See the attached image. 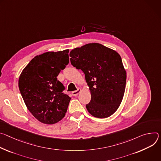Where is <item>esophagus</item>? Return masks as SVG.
I'll use <instances>...</instances> for the list:
<instances>
[{
    "mask_svg": "<svg viewBox=\"0 0 161 161\" xmlns=\"http://www.w3.org/2000/svg\"><path fill=\"white\" fill-rule=\"evenodd\" d=\"M81 92H82V90H81V89H79L78 90L73 92L72 93H71V94H72V95H73V96L76 97V96H77V95H78Z\"/></svg>",
    "mask_w": 161,
    "mask_h": 161,
    "instance_id": "esophagus-1",
    "label": "esophagus"
}]
</instances>
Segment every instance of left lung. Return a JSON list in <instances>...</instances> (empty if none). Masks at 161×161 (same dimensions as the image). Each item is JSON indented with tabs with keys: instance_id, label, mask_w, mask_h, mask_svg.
<instances>
[{
	"instance_id": "8db88e82",
	"label": "left lung",
	"mask_w": 161,
	"mask_h": 161,
	"mask_svg": "<svg viewBox=\"0 0 161 161\" xmlns=\"http://www.w3.org/2000/svg\"><path fill=\"white\" fill-rule=\"evenodd\" d=\"M71 64L85 74L92 99L86 109L92 116L105 118L118 109L126 86L127 73L115 50L92 43L69 53Z\"/></svg>"
}]
</instances>
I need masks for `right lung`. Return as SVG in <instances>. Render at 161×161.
Returning a JSON list of instances; mask_svg holds the SVG:
<instances>
[{"label": "right lung", "instance_id": "add662e5", "mask_svg": "<svg viewBox=\"0 0 161 161\" xmlns=\"http://www.w3.org/2000/svg\"><path fill=\"white\" fill-rule=\"evenodd\" d=\"M69 50L35 56L20 75L19 87L25 104L39 121L54 124L65 116L71 98L63 93L57 77L69 63Z\"/></svg>", "mask_w": 161, "mask_h": 161}]
</instances>
